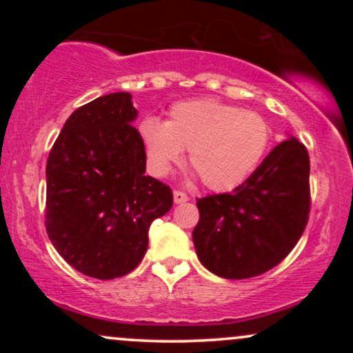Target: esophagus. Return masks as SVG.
<instances>
[{"mask_svg":"<svg viewBox=\"0 0 353 353\" xmlns=\"http://www.w3.org/2000/svg\"><path fill=\"white\" fill-rule=\"evenodd\" d=\"M189 201V196L185 192H182V190H174V202L176 204H182V202H188Z\"/></svg>","mask_w":353,"mask_h":353,"instance_id":"esophagus-1","label":"esophagus"}]
</instances>
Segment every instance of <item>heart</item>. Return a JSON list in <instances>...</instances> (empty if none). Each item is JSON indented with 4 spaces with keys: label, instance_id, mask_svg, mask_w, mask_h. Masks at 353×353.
I'll use <instances>...</instances> for the list:
<instances>
[{
    "label": "heart",
    "instance_id": "obj_1",
    "mask_svg": "<svg viewBox=\"0 0 353 353\" xmlns=\"http://www.w3.org/2000/svg\"><path fill=\"white\" fill-rule=\"evenodd\" d=\"M137 134L154 176H168L182 159V149H189V164L205 188L229 190L261 164L272 129L257 112L217 99H196L174 104L165 123L144 117Z\"/></svg>",
    "mask_w": 353,
    "mask_h": 353
}]
</instances>
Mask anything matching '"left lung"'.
Segmentation results:
<instances>
[{
    "label": "left lung",
    "instance_id": "8db88e82",
    "mask_svg": "<svg viewBox=\"0 0 353 353\" xmlns=\"http://www.w3.org/2000/svg\"><path fill=\"white\" fill-rule=\"evenodd\" d=\"M309 152L290 137L232 192L197 199L192 241L201 264L236 281L281 264L309 222Z\"/></svg>",
    "mask_w": 353,
    "mask_h": 353
}]
</instances>
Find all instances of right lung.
Returning a JSON list of instances; mask_svg holds the SVG:
<instances>
[{"mask_svg":"<svg viewBox=\"0 0 353 353\" xmlns=\"http://www.w3.org/2000/svg\"><path fill=\"white\" fill-rule=\"evenodd\" d=\"M129 92L101 96L68 117L46 164V230L81 274L109 281L134 270L172 190L145 176Z\"/></svg>","mask_w":353,"mask_h":353,"instance_id":"1","label":"right lung"}]
</instances>
